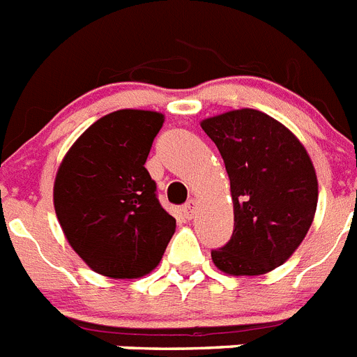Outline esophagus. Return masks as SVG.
I'll list each match as a JSON object with an SVG mask.
<instances>
[{
	"label": "esophagus",
	"mask_w": 357,
	"mask_h": 357,
	"mask_svg": "<svg viewBox=\"0 0 357 357\" xmlns=\"http://www.w3.org/2000/svg\"><path fill=\"white\" fill-rule=\"evenodd\" d=\"M196 211H197V203L194 202V199H190L188 203H185L183 215L187 218V220H192L194 215H196Z\"/></svg>",
	"instance_id": "1"
}]
</instances>
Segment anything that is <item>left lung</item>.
<instances>
[{"instance_id":"8db88e82","label":"left lung","mask_w":357,"mask_h":357,"mask_svg":"<svg viewBox=\"0 0 357 357\" xmlns=\"http://www.w3.org/2000/svg\"><path fill=\"white\" fill-rule=\"evenodd\" d=\"M230 179L234 230L212 250V261L232 275H259L285 263L307 236L317 205V178L298 137L252 109L202 123Z\"/></svg>"}]
</instances>
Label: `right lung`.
Instances as JSON below:
<instances>
[{
  "instance_id": "obj_1",
  "label": "right lung",
  "mask_w": 357,
  "mask_h": 357,
  "mask_svg": "<svg viewBox=\"0 0 357 357\" xmlns=\"http://www.w3.org/2000/svg\"><path fill=\"white\" fill-rule=\"evenodd\" d=\"M163 116L118 110L79 136L56 176L54 208L70 247L98 274L151 272L176 230L145 169Z\"/></svg>"
}]
</instances>
